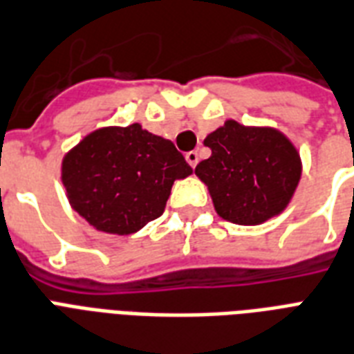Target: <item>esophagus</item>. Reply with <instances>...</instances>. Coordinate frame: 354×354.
<instances>
[{
	"label": "esophagus",
	"mask_w": 354,
	"mask_h": 354,
	"mask_svg": "<svg viewBox=\"0 0 354 354\" xmlns=\"http://www.w3.org/2000/svg\"><path fill=\"white\" fill-rule=\"evenodd\" d=\"M186 162L190 164L192 168H196L197 162H199V155H197V151H188V153H186Z\"/></svg>",
	"instance_id": "esophagus-1"
}]
</instances>
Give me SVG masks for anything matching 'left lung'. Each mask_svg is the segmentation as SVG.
<instances>
[{
	"label": "left lung",
	"mask_w": 354,
	"mask_h": 354,
	"mask_svg": "<svg viewBox=\"0 0 354 354\" xmlns=\"http://www.w3.org/2000/svg\"><path fill=\"white\" fill-rule=\"evenodd\" d=\"M212 149L196 166L216 212L238 225H259L282 212L301 177L299 153L284 134L229 120L205 138Z\"/></svg>",
	"instance_id": "obj_1"
}]
</instances>
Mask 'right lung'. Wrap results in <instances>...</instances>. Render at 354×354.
<instances>
[{"instance_id": "1", "label": "right lung", "mask_w": 354, "mask_h": 354, "mask_svg": "<svg viewBox=\"0 0 354 354\" xmlns=\"http://www.w3.org/2000/svg\"><path fill=\"white\" fill-rule=\"evenodd\" d=\"M190 174L171 140L138 123L97 129L62 160L73 210L111 234H131L162 216L174 180Z\"/></svg>"}]
</instances>
